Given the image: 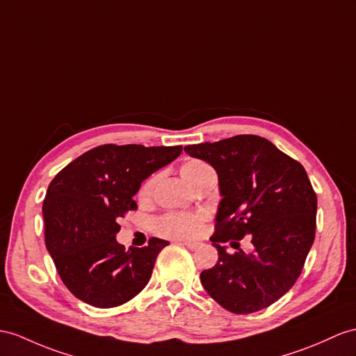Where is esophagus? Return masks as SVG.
I'll use <instances>...</instances> for the list:
<instances>
[{
	"mask_svg": "<svg viewBox=\"0 0 356 356\" xmlns=\"http://www.w3.org/2000/svg\"><path fill=\"white\" fill-rule=\"evenodd\" d=\"M179 243L184 245V246L188 248V249H192V250L197 249V246H199L197 241H188V240H179Z\"/></svg>",
	"mask_w": 356,
	"mask_h": 356,
	"instance_id": "34e87169",
	"label": "esophagus"
}]
</instances>
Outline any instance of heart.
I'll use <instances>...</instances> for the list:
<instances>
[{
  "instance_id": "1",
  "label": "heart",
  "mask_w": 356,
  "mask_h": 356,
  "mask_svg": "<svg viewBox=\"0 0 356 356\" xmlns=\"http://www.w3.org/2000/svg\"><path fill=\"white\" fill-rule=\"evenodd\" d=\"M210 166L201 160H188L183 164V166H181L179 172H181V177L186 179V183L190 184L199 175V173L204 172ZM155 181H157V177L155 175L146 179L143 186L140 187L138 196H140L142 199L149 197L152 193V188L155 186ZM201 222H202L201 214L169 213L155 222V231H157V234H160V236H163V237L187 238V237H193L195 234L199 231Z\"/></svg>"
}]
</instances>
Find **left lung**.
Segmentation results:
<instances>
[{
  "label": "left lung",
  "instance_id": "1",
  "mask_svg": "<svg viewBox=\"0 0 356 356\" xmlns=\"http://www.w3.org/2000/svg\"><path fill=\"white\" fill-rule=\"evenodd\" d=\"M211 164L222 201L211 236L219 259L201 273L205 291L225 309L249 314L287 293L302 272L316 236L317 196L300 163L252 134L184 146ZM253 237L254 250L231 256L221 246Z\"/></svg>",
  "mask_w": 356,
  "mask_h": 356
}]
</instances>
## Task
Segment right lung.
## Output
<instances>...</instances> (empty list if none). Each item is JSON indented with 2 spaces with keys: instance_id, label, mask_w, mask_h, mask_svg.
I'll return each mask as SVG.
<instances>
[{
  "instance_id": "1",
  "label": "right lung",
  "mask_w": 356,
  "mask_h": 356,
  "mask_svg": "<svg viewBox=\"0 0 356 356\" xmlns=\"http://www.w3.org/2000/svg\"><path fill=\"white\" fill-rule=\"evenodd\" d=\"M183 146L102 145L69 163L51 181L43 201L45 243L60 278L75 298L97 308L122 305L148 284L169 241L145 248L118 243V220L136 210L133 196Z\"/></svg>"
}]
</instances>
